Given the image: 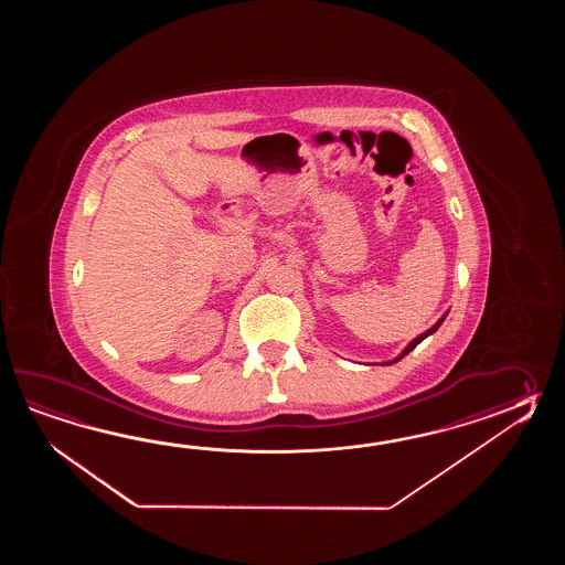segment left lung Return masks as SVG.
I'll list each match as a JSON object with an SVG mask.
<instances>
[{
  "mask_svg": "<svg viewBox=\"0 0 565 565\" xmlns=\"http://www.w3.org/2000/svg\"><path fill=\"white\" fill-rule=\"evenodd\" d=\"M446 315H448V311H446L445 315H443V317H440V319H438V321H436V323H434L433 327H430V329H428V331H424V333H422V335L416 337V339H412V341H409L408 345H406V348H404V351H402V353H399V355H397V358H394V360H392V361H385V365H392V363H396V361L402 360V358H406V355H408L409 351H412V349L416 348V345H418V343H422V341H424V339H426V337L433 335V333H436V331H438V327H440V324H443V321H445Z\"/></svg>",
  "mask_w": 565,
  "mask_h": 565,
  "instance_id": "left-lung-1",
  "label": "left lung"
}]
</instances>
